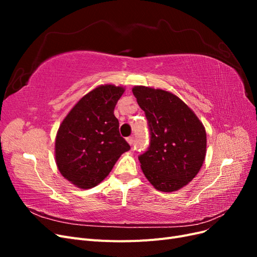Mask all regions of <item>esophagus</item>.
Returning a JSON list of instances; mask_svg holds the SVG:
<instances>
[{
	"label": "esophagus",
	"instance_id": "obj_1",
	"mask_svg": "<svg viewBox=\"0 0 257 257\" xmlns=\"http://www.w3.org/2000/svg\"><path fill=\"white\" fill-rule=\"evenodd\" d=\"M126 141H127V143L132 146V145H133V143H134V137H133V136H130V137L126 138Z\"/></svg>",
	"mask_w": 257,
	"mask_h": 257
}]
</instances>
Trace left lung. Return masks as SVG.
Masks as SVG:
<instances>
[{"label":"left lung","mask_w":257,"mask_h":257,"mask_svg":"<svg viewBox=\"0 0 257 257\" xmlns=\"http://www.w3.org/2000/svg\"><path fill=\"white\" fill-rule=\"evenodd\" d=\"M150 133L138 160L148 180L162 192H174L195 177L206 157V131L189 106L173 93L143 85L133 88Z\"/></svg>","instance_id":"left-lung-1"}]
</instances>
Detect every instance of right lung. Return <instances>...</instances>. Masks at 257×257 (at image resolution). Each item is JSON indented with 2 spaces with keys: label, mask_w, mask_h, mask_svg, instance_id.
<instances>
[{
  "label": "right lung",
  "mask_w": 257,
  "mask_h": 257,
  "mask_svg": "<svg viewBox=\"0 0 257 257\" xmlns=\"http://www.w3.org/2000/svg\"><path fill=\"white\" fill-rule=\"evenodd\" d=\"M123 92L112 84L100 85L73 107L59 127L57 166L62 176L80 189L102 182L121 154L131 149L113 114Z\"/></svg>",
  "instance_id": "add662e5"
}]
</instances>
